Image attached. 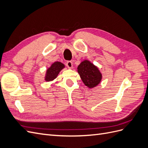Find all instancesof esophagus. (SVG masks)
I'll list each match as a JSON object with an SVG mask.
<instances>
[{"label": "esophagus", "instance_id": "esophagus-1", "mask_svg": "<svg viewBox=\"0 0 148 148\" xmlns=\"http://www.w3.org/2000/svg\"><path fill=\"white\" fill-rule=\"evenodd\" d=\"M66 66H68L69 69H72L73 68V63L72 62L68 61L66 62Z\"/></svg>", "mask_w": 148, "mask_h": 148}]
</instances>
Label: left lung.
Returning <instances> with one entry per match:
<instances>
[{"label":"left lung","mask_w":148,"mask_h":148,"mask_svg":"<svg viewBox=\"0 0 148 148\" xmlns=\"http://www.w3.org/2000/svg\"><path fill=\"white\" fill-rule=\"evenodd\" d=\"M78 73L83 83L89 88H95L102 79V74L97 67L91 62L85 60L78 66Z\"/></svg>","instance_id":"obj_1"}]
</instances>
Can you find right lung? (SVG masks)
I'll return each mask as SVG.
<instances>
[{"mask_svg": "<svg viewBox=\"0 0 148 148\" xmlns=\"http://www.w3.org/2000/svg\"><path fill=\"white\" fill-rule=\"evenodd\" d=\"M65 68L64 64L60 62H56L53 63L51 66L47 70L45 76V80L46 82H51L57 78L60 71Z\"/></svg>", "mask_w": 148, "mask_h": 148, "instance_id": "obj_1", "label": "right lung"}]
</instances>
